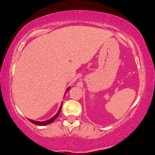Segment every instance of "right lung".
<instances>
[{"label": "right lung", "instance_id": "right-lung-1", "mask_svg": "<svg viewBox=\"0 0 155 155\" xmlns=\"http://www.w3.org/2000/svg\"><path fill=\"white\" fill-rule=\"evenodd\" d=\"M69 89H70V87H68V88L67 89L66 91H65V93H66V92L69 90ZM61 108H62V104H61V106H60V109H59V111H58V113H57L54 117H51V119H49V120H48L44 121V122H38V121H34V120H30V119H28V120H29L30 122H31L32 123H33V124H38V125H41V126L42 125H46V124H50V123H52V122H54L55 120H56L57 117H58V115L60 114V110H61Z\"/></svg>", "mask_w": 155, "mask_h": 155}]
</instances>
